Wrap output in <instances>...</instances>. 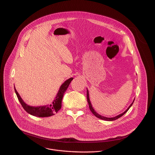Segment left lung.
<instances>
[{"mask_svg":"<svg viewBox=\"0 0 155 155\" xmlns=\"http://www.w3.org/2000/svg\"><path fill=\"white\" fill-rule=\"evenodd\" d=\"M87 102H88V105H89V108H90V110H91V111L92 112L93 114H94L95 116H96L97 117H98V118H99V119H101L105 120H107V121H112V120H116V119H119V118L121 116H123L124 114H126V113L127 112V110L129 109V108L132 106V105H133V102H134V100H133V102L131 104V105H129V106L128 107V108H127L124 112L120 114H119V115H117V116L113 117H104V116H102L99 114L97 113V112L94 110V109L93 108L92 105V104H91V102L90 98H89V92H88V89L87 90Z\"/></svg>","mask_w":155,"mask_h":155,"instance_id":"obj_1","label":"left lung"}]
</instances>
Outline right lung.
Instances as JSON below:
<instances>
[{
    "instance_id": "right-lung-1",
    "label": "right lung",
    "mask_w": 155,
    "mask_h": 155,
    "mask_svg": "<svg viewBox=\"0 0 155 155\" xmlns=\"http://www.w3.org/2000/svg\"><path fill=\"white\" fill-rule=\"evenodd\" d=\"M73 78H70L67 80L65 82L60 86L59 91L57 93L55 98L51 104H48L46 105H41V106H31L26 104L24 101L22 99L21 96L18 94V91L14 87L15 92L17 95L18 100L19 101L21 104L22 105V107L29 114L32 115L36 117H46L53 116L55 113H57L61 108V101L64 92H66L67 89L68 88L70 82L72 81Z\"/></svg>"
}]
</instances>
